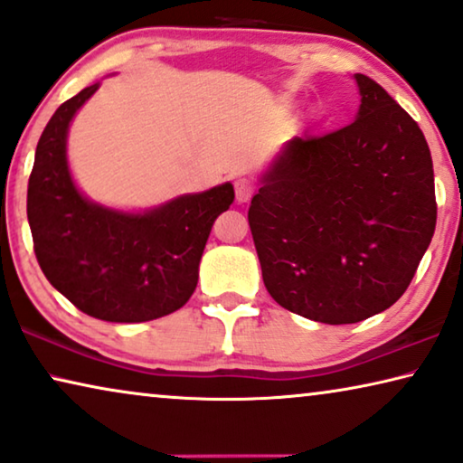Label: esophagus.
<instances>
[{
	"label": "esophagus",
	"mask_w": 463,
	"mask_h": 463,
	"mask_svg": "<svg viewBox=\"0 0 463 463\" xmlns=\"http://www.w3.org/2000/svg\"><path fill=\"white\" fill-rule=\"evenodd\" d=\"M252 192H254L252 182H248V179H238V182H236V198H238V203H246V200H250Z\"/></svg>",
	"instance_id": "obj_1"
}]
</instances>
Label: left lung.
<instances>
[{
    "label": "left lung",
    "instance_id": "1",
    "mask_svg": "<svg viewBox=\"0 0 463 463\" xmlns=\"http://www.w3.org/2000/svg\"><path fill=\"white\" fill-rule=\"evenodd\" d=\"M353 123L294 137L248 223L267 292L321 324H357L403 297L437 225L432 156L384 87L354 75Z\"/></svg>",
    "mask_w": 463,
    "mask_h": 463
}]
</instances>
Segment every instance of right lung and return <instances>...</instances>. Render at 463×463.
<instances>
[{"mask_svg": "<svg viewBox=\"0 0 463 463\" xmlns=\"http://www.w3.org/2000/svg\"><path fill=\"white\" fill-rule=\"evenodd\" d=\"M96 90L66 99L39 137L26 192L33 250L43 276L79 311L115 324L165 317L196 290L200 257L215 219L233 203V185L144 215L87 203L66 165V131Z\"/></svg>", "mask_w": 463, "mask_h": 463, "instance_id": "add662e5", "label": "right lung"}]
</instances>
